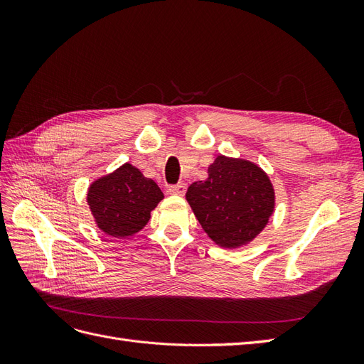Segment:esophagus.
Listing matches in <instances>:
<instances>
[{
    "instance_id": "obj_1",
    "label": "esophagus",
    "mask_w": 364,
    "mask_h": 364,
    "mask_svg": "<svg viewBox=\"0 0 364 364\" xmlns=\"http://www.w3.org/2000/svg\"><path fill=\"white\" fill-rule=\"evenodd\" d=\"M168 193L174 196H183L186 193V185L185 183H176L168 186Z\"/></svg>"
}]
</instances>
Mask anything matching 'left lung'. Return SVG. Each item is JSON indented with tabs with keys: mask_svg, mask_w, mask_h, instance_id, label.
I'll return each mask as SVG.
<instances>
[{
	"mask_svg": "<svg viewBox=\"0 0 364 364\" xmlns=\"http://www.w3.org/2000/svg\"><path fill=\"white\" fill-rule=\"evenodd\" d=\"M186 200L215 245L235 249L269 223L274 190L258 165L220 155L208 167V179L190 185Z\"/></svg>",
	"mask_w": 364,
	"mask_h": 364,
	"instance_id": "obj_1",
	"label": "left lung"
}]
</instances>
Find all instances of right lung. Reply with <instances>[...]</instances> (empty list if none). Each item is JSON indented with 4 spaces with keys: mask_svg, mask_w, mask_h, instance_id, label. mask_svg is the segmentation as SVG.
Masks as SVG:
<instances>
[{
    "mask_svg": "<svg viewBox=\"0 0 364 364\" xmlns=\"http://www.w3.org/2000/svg\"><path fill=\"white\" fill-rule=\"evenodd\" d=\"M162 199L164 194L156 182L144 178L130 164L97 179L87 191V205L97 226L117 238L139 232Z\"/></svg>",
    "mask_w": 364,
    "mask_h": 364,
    "instance_id": "1",
    "label": "right lung"
}]
</instances>
